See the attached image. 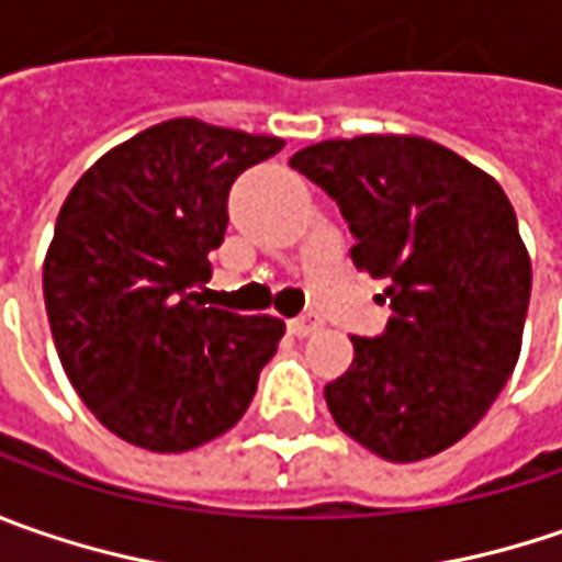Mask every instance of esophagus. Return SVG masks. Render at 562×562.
I'll return each instance as SVG.
<instances>
[{"instance_id":"1","label":"esophagus","mask_w":562,"mask_h":562,"mask_svg":"<svg viewBox=\"0 0 562 562\" xmlns=\"http://www.w3.org/2000/svg\"><path fill=\"white\" fill-rule=\"evenodd\" d=\"M317 327H321L317 317H292L289 321V333H295V336H311Z\"/></svg>"}]
</instances>
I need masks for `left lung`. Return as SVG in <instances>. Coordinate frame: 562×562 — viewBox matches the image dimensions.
Listing matches in <instances>:
<instances>
[{"instance_id":"obj_1","label":"left lung","mask_w":562,"mask_h":562,"mask_svg":"<svg viewBox=\"0 0 562 562\" xmlns=\"http://www.w3.org/2000/svg\"><path fill=\"white\" fill-rule=\"evenodd\" d=\"M289 166L336 201L355 267L390 280L393 314L380 336H352V368L324 386L329 415L390 462L447 450L522 349L531 260L509 198L425 137L321 140Z\"/></svg>"}]
</instances>
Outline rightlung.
Returning a JSON list of instances; mask_svg holds the SVG:
<instances>
[{
    "label": "right lung",
    "instance_id": "add662e5",
    "mask_svg": "<svg viewBox=\"0 0 562 562\" xmlns=\"http://www.w3.org/2000/svg\"><path fill=\"white\" fill-rule=\"evenodd\" d=\"M280 137L172 119L100 157L71 188L43 263L61 368L115 437L184 452L245 415L282 339L277 317L207 307L229 188Z\"/></svg>",
    "mask_w": 562,
    "mask_h": 562
}]
</instances>
